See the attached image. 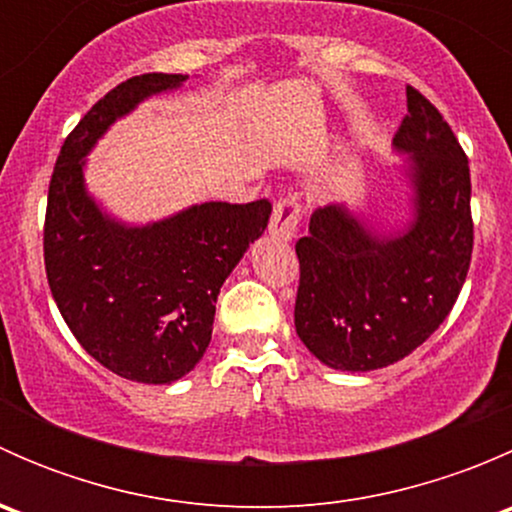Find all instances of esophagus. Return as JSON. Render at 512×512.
Returning a JSON list of instances; mask_svg holds the SVG:
<instances>
[{"label":"esophagus","instance_id":"obj_1","mask_svg":"<svg viewBox=\"0 0 512 512\" xmlns=\"http://www.w3.org/2000/svg\"><path fill=\"white\" fill-rule=\"evenodd\" d=\"M297 223H299V203L294 198H285L275 205V213L270 220V235L277 240L289 242L297 235Z\"/></svg>","mask_w":512,"mask_h":512}]
</instances>
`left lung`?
Wrapping results in <instances>:
<instances>
[{"instance_id": "1", "label": "left lung", "mask_w": 512, "mask_h": 512, "mask_svg": "<svg viewBox=\"0 0 512 512\" xmlns=\"http://www.w3.org/2000/svg\"><path fill=\"white\" fill-rule=\"evenodd\" d=\"M409 113L394 136L404 218L379 223L356 203H334L297 242L294 329L324 366L384 369L443 324L473 252L471 170L431 101L406 89Z\"/></svg>"}]
</instances>
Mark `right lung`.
<instances>
[{
	"instance_id": "add662e5",
	"label": "right lung",
	"mask_w": 512,
	"mask_h": 512,
	"mask_svg": "<svg viewBox=\"0 0 512 512\" xmlns=\"http://www.w3.org/2000/svg\"><path fill=\"white\" fill-rule=\"evenodd\" d=\"M185 81L143 74L108 91L64 141L49 185L44 262L56 307L98 364L138 384H173L203 359L220 287L272 213L267 200H210L126 223L91 195L86 158L108 128Z\"/></svg>"
}]
</instances>
